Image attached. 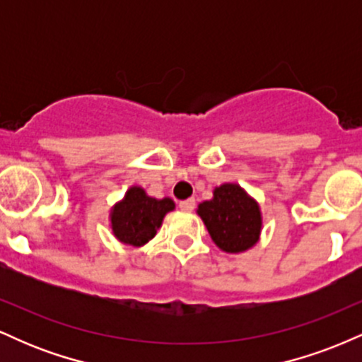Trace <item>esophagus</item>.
<instances>
[{
	"label": "esophagus",
	"instance_id": "34e87169",
	"mask_svg": "<svg viewBox=\"0 0 362 362\" xmlns=\"http://www.w3.org/2000/svg\"><path fill=\"white\" fill-rule=\"evenodd\" d=\"M178 207H180L184 213H190V211H194L195 207V201L194 199H187V201H180L178 202Z\"/></svg>",
	"mask_w": 362,
	"mask_h": 362
}]
</instances>
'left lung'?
I'll return each mask as SVG.
<instances>
[{
    "instance_id": "8db88e82",
    "label": "left lung",
    "mask_w": 362,
    "mask_h": 362,
    "mask_svg": "<svg viewBox=\"0 0 362 362\" xmlns=\"http://www.w3.org/2000/svg\"><path fill=\"white\" fill-rule=\"evenodd\" d=\"M216 247L226 253H243L260 240V206L238 184H223L213 190V199L197 206Z\"/></svg>"
}]
</instances>
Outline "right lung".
<instances>
[{
  "instance_id": "right-lung-1",
  "label": "right lung",
  "mask_w": 362,
  "mask_h": 362,
  "mask_svg": "<svg viewBox=\"0 0 362 362\" xmlns=\"http://www.w3.org/2000/svg\"><path fill=\"white\" fill-rule=\"evenodd\" d=\"M173 209L175 202L170 197H149L146 190L132 185L110 209L112 233L120 243L143 247L155 238L163 218Z\"/></svg>"
}]
</instances>
